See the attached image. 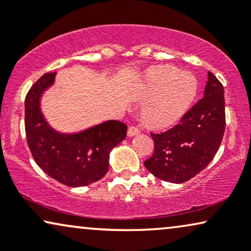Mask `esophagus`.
<instances>
[{
    "label": "esophagus",
    "instance_id": "obj_1",
    "mask_svg": "<svg viewBox=\"0 0 251 251\" xmlns=\"http://www.w3.org/2000/svg\"><path fill=\"white\" fill-rule=\"evenodd\" d=\"M139 132H141V130H139V128H137V126H129V129H128V136H129V137H132V136L138 135Z\"/></svg>",
    "mask_w": 251,
    "mask_h": 251
}]
</instances>
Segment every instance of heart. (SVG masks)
Listing matches in <instances>:
<instances>
[{
	"mask_svg": "<svg viewBox=\"0 0 251 251\" xmlns=\"http://www.w3.org/2000/svg\"><path fill=\"white\" fill-rule=\"evenodd\" d=\"M197 92L196 79L177 68L161 66L150 74L146 98L154 96L144 109V121L152 128H167L182 118Z\"/></svg>",
	"mask_w": 251,
	"mask_h": 251,
	"instance_id": "heart-1",
	"label": "heart"
}]
</instances>
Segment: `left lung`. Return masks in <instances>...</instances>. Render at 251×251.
<instances>
[{
    "label": "left lung",
    "instance_id": "left-lung-1",
    "mask_svg": "<svg viewBox=\"0 0 251 251\" xmlns=\"http://www.w3.org/2000/svg\"><path fill=\"white\" fill-rule=\"evenodd\" d=\"M204 97L165 132L152 133L154 152L144 161L160 180L183 183L203 171L219 150L226 126L224 86L207 74Z\"/></svg>",
    "mask_w": 251,
    "mask_h": 251
}]
</instances>
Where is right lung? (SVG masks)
<instances>
[{
	"label": "right lung",
	"instance_id": "right-lung-1",
	"mask_svg": "<svg viewBox=\"0 0 251 251\" xmlns=\"http://www.w3.org/2000/svg\"><path fill=\"white\" fill-rule=\"evenodd\" d=\"M55 75L45 74L26 94V139L32 157L45 173L68 187H84L108 172L109 153L126 138V126L110 120L77 133L55 131L40 109L42 93L53 85Z\"/></svg>",
	"mask_w": 251,
	"mask_h": 251
}]
</instances>
